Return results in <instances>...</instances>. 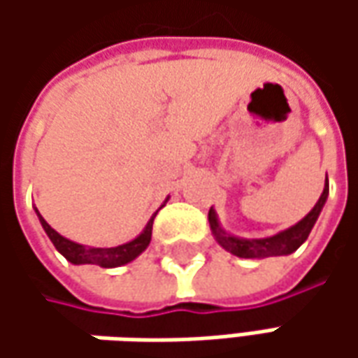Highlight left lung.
Here are the masks:
<instances>
[{"label":"left lung","instance_id":"1","mask_svg":"<svg viewBox=\"0 0 358 358\" xmlns=\"http://www.w3.org/2000/svg\"><path fill=\"white\" fill-rule=\"evenodd\" d=\"M327 197H329V181L324 183L323 193H321L319 201L315 203V207L299 223H295L293 227L285 229L281 233H277V235L265 237V239H245V237H237V235L227 233L225 229L221 227L217 211L213 207L209 209V225H211V231H213L215 241L231 255H237V257H243V259H267V257L291 255L295 253L296 249L307 241L310 229L315 227L319 215L323 211Z\"/></svg>","mask_w":358,"mask_h":358}]
</instances>
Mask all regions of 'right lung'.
<instances>
[{
	"mask_svg": "<svg viewBox=\"0 0 358 358\" xmlns=\"http://www.w3.org/2000/svg\"><path fill=\"white\" fill-rule=\"evenodd\" d=\"M169 199V197H167ZM165 199V203H167ZM163 203V205H165ZM161 205V207H163ZM35 213L39 217V223L43 231L48 233L49 241L53 243V247L59 251V253L73 265H99L103 268H113L121 267V265H127L133 259H137L139 255L143 253L145 249L149 247L151 243V231H153V219L155 215L147 221L145 229L135 237V239L127 241L123 245H117V247H87V245H81V243H76V241L65 239L63 235H59L55 229L49 225L48 221L39 215L37 207H35Z\"/></svg>",
	"mask_w": 358,
	"mask_h": 358,
	"instance_id": "obj_1",
	"label": "right lung"
}]
</instances>
